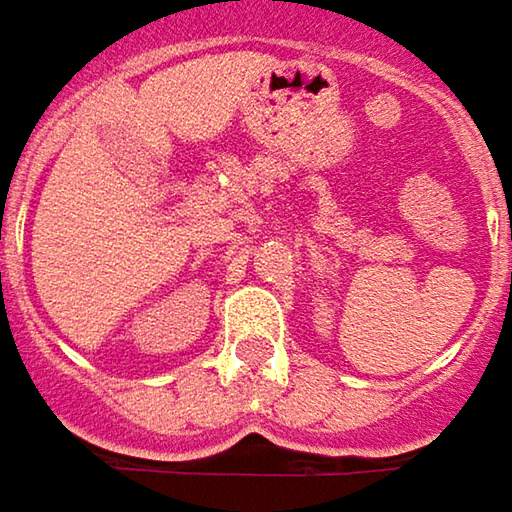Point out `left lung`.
Instances as JSON below:
<instances>
[{
    "mask_svg": "<svg viewBox=\"0 0 512 512\" xmlns=\"http://www.w3.org/2000/svg\"><path fill=\"white\" fill-rule=\"evenodd\" d=\"M510 239H512V233H510Z\"/></svg>",
    "mask_w": 512,
    "mask_h": 512,
    "instance_id": "obj_1",
    "label": "left lung"
}]
</instances>
